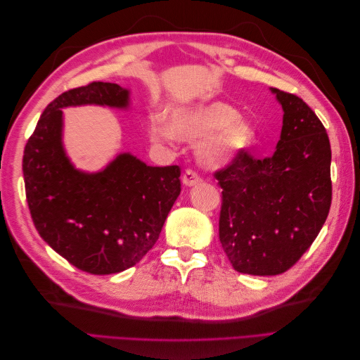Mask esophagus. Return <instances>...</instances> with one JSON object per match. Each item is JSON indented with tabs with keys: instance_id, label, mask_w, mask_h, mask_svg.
<instances>
[{
	"instance_id": "1",
	"label": "esophagus",
	"mask_w": 360,
	"mask_h": 360,
	"mask_svg": "<svg viewBox=\"0 0 360 360\" xmlns=\"http://www.w3.org/2000/svg\"><path fill=\"white\" fill-rule=\"evenodd\" d=\"M201 181V176L193 169H186L183 174V183L186 184V186H193V184H197Z\"/></svg>"
}]
</instances>
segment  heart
<instances>
[{"label": "heart", "mask_w": 360, "mask_h": 360, "mask_svg": "<svg viewBox=\"0 0 360 360\" xmlns=\"http://www.w3.org/2000/svg\"><path fill=\"white\" fill-rule=\"evenodd\" d=\"M150 135L156 141H171L174 135L189 141L209 138L202 147V158L212 165L233 160L257 143L255 126L224 102L171 110L167 123L162 118L151 120Z\"/></svg>", "instance_id": "1"}]
</instances>
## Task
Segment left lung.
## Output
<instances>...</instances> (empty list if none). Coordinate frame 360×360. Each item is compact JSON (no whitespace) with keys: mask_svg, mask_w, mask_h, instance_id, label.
<instances>
[{"mask_svg":"<svg viewBox=\"0 0 360 360\" xmlns=\"http://www.w3.org/2000/svg\"><path fill=\"white\" fill-rule=\"evenodd\" d=\"M284 110L271 156L234 158L214 177L222 189L219 240L234 270L284 274L319 236L332 204L330 143L299 96L271 90Z\"/></svg>","mask_w":360,"mask_h":360,"instance_id":"obj_1","label":"left lung"}]
</instances>
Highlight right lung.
Masks as SVG:
<instances>
[{
    "label": "right lung",
    "mask_w": 360,
    "mask_h": 360,
    "mask_svg": "<svg viewBox=\"0 0 360 360\" xmlns=\"http://www.w3.org/2000/svg\"><path fill=\"white\" fill-rule=\"evenodd\" d=\"M127 99L129 91L111 82L64 91L43 111L24 150L25 193L36 230L72 266L91 275L118 274L139 263L181 191L179 165L147 167L120 155L102 172L84 174L64 155L61 108H124Z\"/></svg>",
    "instance_id": "1"
}]
</instances>
